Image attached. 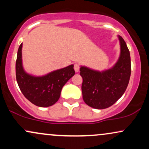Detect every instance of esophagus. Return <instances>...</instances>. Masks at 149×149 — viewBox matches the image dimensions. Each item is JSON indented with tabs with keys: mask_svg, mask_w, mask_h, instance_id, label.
Masks as SVG:
<instances>
[{
	"mask_svg": "<svg viewBox=\"0 0 149 149\" xmlns=\"http://www.w3.org/2000/svg\"><path fill=\"white\" fill-rule=\"evenodd\" d=\"M74 70L76 72H78L80 70V65L78 64H74Z\"/></svg>",
	"mask_w": 149,
	"mask_h": 149,
	"instance_id": "34e87169",
	"label": "esophagus"
}]
</instances>
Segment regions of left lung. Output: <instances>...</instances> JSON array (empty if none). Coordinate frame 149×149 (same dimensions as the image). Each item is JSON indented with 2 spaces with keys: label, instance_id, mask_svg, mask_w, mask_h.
Listing matches in <instances>:
<instances>
[{
  "label": "left lung",
  "instance_id": "obj_1",
  "mask_svg": "<svg viewBox=\"0 0 149 149\" xmlns=\"http://www.w3.org/2000/svg\"><path fill=\"white\" fill-rule=\"evenodd\" d=\"M120 54L110 69L97 71L81 66L82 93L85 103L97 109H104L114 104L122 97L129 83L131 74L130 54L126 42L118 36Z\"/></svg>",
  "mask_w": 149,
  "mask_h": 149
}]
</instances>
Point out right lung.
I'll return each mask as SVG.
<instances>
[{
    "label": "right lung",
    "instance_id": "1",
    "mask_svg": "<svg viewBox=\"0 0 149 149\" xmlns=\"http://www.w3.org/2000/svg\"><path fill=\"white\" fill-rule=\"evenodd\" d=\"M22 43L16 61V79L20 90L34 105L47 107L59 100L63 86L75 74L73 65L56 70L43 76H33L26 73L22 66Z\"/></svg>",
    "mask_w": 149,
    "mask_h": 149
}]
</instances>
